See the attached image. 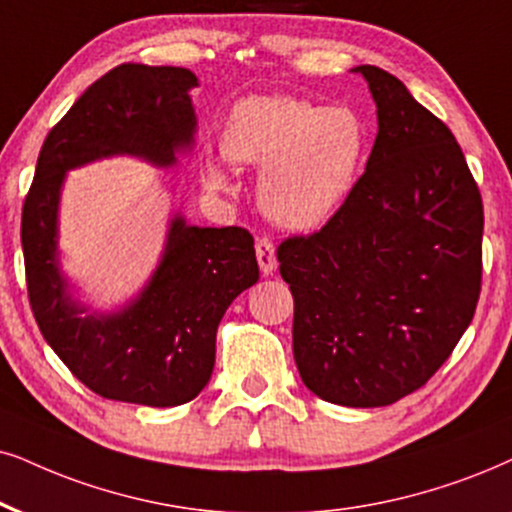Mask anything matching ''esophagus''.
<instances>
[{"label":"esophagus","instance_id":"esophagus-1","mask_svg":"<svg viewBox=\"0 0 512 512\" xmlns=\"http://www.w3.org/2000/svg\"><path fill=\"white\" fill-rule=\"evenodd\" d=\"M255 252H257V262H260L262 274L269 276L271 271L276 269V248H274V243H271V238H267V236L257 238Z\"/></svg>","mask_w":512,"mask_h":512}]
</instances>
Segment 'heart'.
<instances>
[{"label": "heart", "mask_w": 512, "mask_h": 512, "mask_svg": "<svg viewBox=\"0 0 512 512\" xmlns=\"http://www.w3.org/2000/svg\"><path fill=\"white\" fill-rule=\"evenodd\" d=\"M366 148V125L352 108L283 94L238 101L222 132L226 158L262 167V210L288 229H314L340 208L357 184ZM205 174L212 189L229 186L219 163H208Z\"/></svg>", "instance_id": "obj_1"}]
</instances>
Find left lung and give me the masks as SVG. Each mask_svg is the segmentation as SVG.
Listing matches in <instances>:
<instances>
[{"label": "left lung", "instance_id": "1", "mask_svg": "<svg viewBox=\"0 0 512 512\" xmlns=\"http://www.w3.org/2000/svg\"><path fill=\"white\" fill-rule=\"evenodd\" d=\"M378 108L366 172L312 236L278 245L293 354L316 397L399 401L449 359L482 286V196L461 146L404 82L357 66Z\"/></svg>", "mask_w": 512, "mask_h": 512}]
</instances>
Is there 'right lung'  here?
Segmentation results:
<instances>
[{"label":"right lung","mask_w":512,"mask_h":512,"mask_svg":"<svg viewBox=\"0 0 512 512\" xmlns=\"http://www.w3.org/2000/svg\"><path fill=\"white\" fill-rule=\"evenodd\" d=\"M193 87L189 68L141 63L96 80L44 139L21 219L30 307L44 340L92 392L155 409L186 404L208 385L219 321L260 278L255 241L241 226H191L177 212L141 293L115 312H94L61 271L58 205L66 174L94 160L177 165L196 141Z\"/></svg>","instance_id":"1"}]
</instances>
